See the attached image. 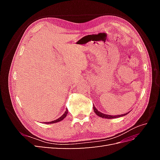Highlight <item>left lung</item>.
<instances>
[{"instance_id":"left-lung-1","label":"left lung","mask_w":160,"mask_h":160,"mask_svg":"<svg viewBox=\"0 0 160 160\" xmlns=\"http://www.w3.org/2000/svg\"><path fill=\"white\" fill-rule=\"evenodd\" d=\"M93 111L94 112L96 113V115H98L99 117L100 118H107V119H114V118H118L120 117H123V116L126 115L128 113H129V112H128L126 113H124V114H121V115H107V114H104L103 113L100 112L98 109L95 108V106L93 105Z\"/></svg>"}]
</instances>
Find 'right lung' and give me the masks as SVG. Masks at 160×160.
I'll return each mask as SVG.
<instances>
[{"mask_svg":"<svg viewBox=\"0 0 160 160\" xmlns=\"http://www.w3.org/2000/svg\"><path fill=\"white\" fill-rule=\"evenodd\" d=\"M67 113H68V109H67V110L65 111V112L63 113V115H61L59 118H58V119H55V120H54V121H52V122H46V123H45L51 124V123H57V122H61V121H62L64 118H66V116H67Z\"/></svg>","mask_w":160,"mask_h":160,"instance_id":"add662e5","label":"right lung"}]
</instances>
